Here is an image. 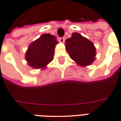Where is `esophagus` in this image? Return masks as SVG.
<instances>
[{
    "mask_svg": "<svg viewBox=\"0 0 121 121\" xmlns=\"http://www.w3.org/2000/svg\"><path fill=\"white\" fill-rule=\"evenodd\" d=\"M59 41H60V43H64L65 42V38H64V37H60V38L59 39Z\"/></svg>",
    "mask_w": 121,
    "mask_h": 121,
    "instance_id": "1",
    "label": "esophagus"
}]
</instances>
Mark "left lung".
I'll return each mask as SVG.
<instances>
[{"label":"left lung","mask_w":121,"mask_h":121,"mask_svg":"<svg viewBox=\"0 0 121 121\" xmlns=\"http://www.w3.org/2000/svg\"><path fill=\"white\" fill-rule=\"evenodd\" d=\"M65 48L71 59L80 66L89 65L95 60L93 43L78 33H73L71 38L67 39Z\"/></svg>","instance_id":"1"}]
</instances>
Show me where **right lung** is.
Listing matches in <instances>:
<instances>
[{
	"label": "right lung",
	"instance_id": "add662e5",
	"mask_svg": "<svg viewBox=\"0 0 121 121\" xmlns=\"http://www.w3.org/2000/svg\"><path fill=\"white\" fill-rule=\"evenodd\" d=\"M58 42L54 35L50 34H42L32 42L25 54L28 65L36 69H45L53 60L54 48Z\"/></svg>",
	"mask_w": 121,
	"mask_h": 121
}]
</instances>
